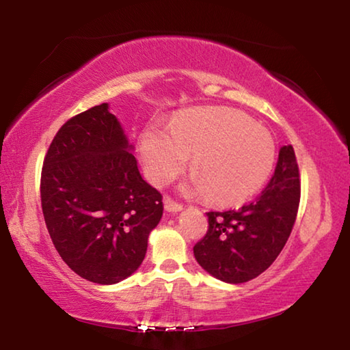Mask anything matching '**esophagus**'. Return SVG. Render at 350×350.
Here are the masks:
<instances>
[{
  "mask_svg": "<svg viewBox=\"0 0 350 350\" xmlns=\"http://www.w3.org/2000/svg\"><path fill=\"white\" fill-rule=\"evenodd\" d=\"M163 206H165V210H167L168 213H177V211H182V208H183L180 204L174 202V200L170 199V198H165L163 199Z\"/></svg>",
  "mask_w": 350,
  "mask_h": 350,
  "instance_id": "obj_1",
  "label": "esophagus"
}]
</instances>
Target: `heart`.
<instances>
[{"label": "heart", "mask_w": 350, "mask_h": 350, "mask_svg": "<svg viewBox=\"0 0 350 350\" xmlns=\"http://www.w3.org/2000/svg\"><path fill=\"white\" fill-rule=\"evenodd\" d=\"M148 180L165 185L193 154L189 193L210 194L222 205L245 202L273 170L276 145L264 126L230 108H198L177 116L170 129L148 126L137 140Z\"/></svg>", "instance_id": "obj_1"}]
</instances>
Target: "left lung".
Instances as JSON below:
<instances>
[{
	"label": "left lung",
	"instance_id": "left-lung-1",
	"mask_svg": "<svg viewBox=\"0 0 350 350\" xmlns=\"http://www.w3.org/2000/svg\"><path fill=\"white\" fill-rule=\"evenodd\" d=\"M301 182L292 145L282 146L262 193L239 210L210 211L194 258L211 276L241 284L267 270L286 245L299 206Z\"/></svg>",
	"mask_w": 350,
	"mask_h": 350
}]
</instances>
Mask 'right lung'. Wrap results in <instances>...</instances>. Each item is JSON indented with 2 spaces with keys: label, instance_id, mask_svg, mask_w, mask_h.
I'll use <instances>...</instances> for the list:
<instances>
[{
  "label": "right lung",
  "instance_id": "1",
  "mask_svg": "<svg viewBox=\"0 0 350 350\" xmlns=\"http://www.w3.org/2000/svg\"><path fill=\"white\" fill-rule=\"evenodd\" d=\"M125 131L102 103L68 120L47 150L41 208L58 254L83 280L117 284L144 262L163 215Z\"/></svg>",
  "mask_w": 350,
  "mask_h": 350
}]
</instances>
